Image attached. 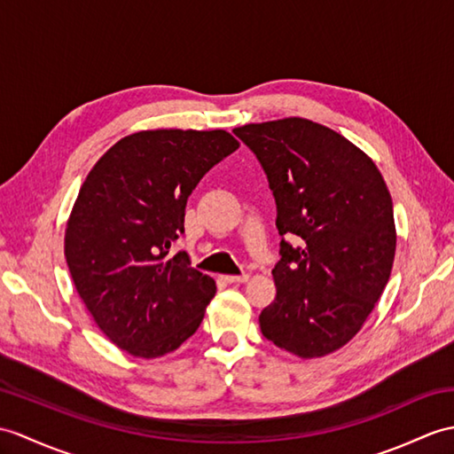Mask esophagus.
Returning <instances> with one entry per match:
<instances>
[{
  "mask_svg": "<svg viewBox=\"0 0 454 454\" xmlns=\"http://www.w3.org/2000/svg\"><path fill=\"white\" fill-rule=\"evenodd\" d=\"M249 280V275H226L224 277V282H228V284H238V282H247Z\"/></svg>",
  "mask_w": 454,
  "mask_h": 454,
  "instance_id": "esophagus-1",
  "label": "esophagus"
}]
</instances>
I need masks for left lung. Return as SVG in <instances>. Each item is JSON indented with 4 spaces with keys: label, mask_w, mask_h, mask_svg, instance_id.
Segmentation results:
<instances>
[{
    "label": "left lung",
    "mask_w": 454,
    "mask_h": 454,
    "mask_svg": "<svg viewBox=\"0 0 454 454\" xmlns=\"http://www.w3.org/2000/svg\"><path fill=\"white\" fill-rule=\"evenodd\" d=\"M277 203V298L259 315L267 340L300 357L339 350L362 329L391 277L393 199L365 153L303 118L234 129ZM298 235L300 248L284 237Z\"/></svg>",
    "instance_id": "obj_1"
}]
</instances>
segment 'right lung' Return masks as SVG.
Returning <instances> with one entry per match:
<instances>
[{
  "label": "right lung",
  "mask_w": 454,
  "mask_h": 454,
  "mask_svg": "<svg viewBox=\"0 0 454 454\" xmlns=\"http://www.w3.org/2000/svg\"><path fill=\"white\" fill-rule=\"evenodd\" d=\"M239 143L224 129L123 137L89 172L66 228L81 300L108 339L137 357L174 352L215 298V280L168 255L184 234L187 197Z\"/></svg>",
  "instance_id": "obj_1"
}]
</instances>
